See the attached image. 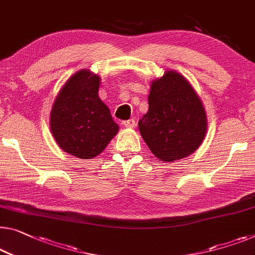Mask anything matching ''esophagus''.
<instances>
[{
	"label": "esophagus",
	"mask_w": 255,
	"mask_h": 255,
	"mask_svg": "<svg viewBox=\"0 0 255 255\" xmlns=\"http://www.w3.org/2000/svg\"><path fill=\"white\" fill-rule=\"evenodd\" d=\"M123 125L125 127H127V128H132V127H135V120L134 119H129V120H125V121H123Z\"/></svg>",
	"instance_id": "obj_1"
}]
</instances>
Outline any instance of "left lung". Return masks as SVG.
Here are the masks:
<instances>
[{"label":"left lung","mask_w":255,"mask_h":255,"mask_svg":"<svg viewBox=\"0 0 255 255\" xmlns=\"http://www.w3.org/2000/svg\"><path fill=\"white\" fill-rule=\"evenodd\" d=\"M149 111L138 121L140 135L152 153L162 161L191 154L204 140L206 113L187 79L174 71L151 85Z\"/></svg>","instance_id":"left-lung-1"}]
</instances>
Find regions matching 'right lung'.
<instances>
[{
	"label": "right lung",
	"instance_id": "right-lung-1",
	"mask_svg": "<svg viewBox=\"0 0 255 255\" xmlns=\"http://www.w3.org/2000/svg\"><path fill=\"white\" fill-rule=\"evenodd\" d=\"M100 81L88 70L77 72L60 89L52 106V135L74 157H96L119 130L109 108L98 97Z\"/></svg>",
	"mask_w": 255,
	"mask_h": 255
}]
</instances>
